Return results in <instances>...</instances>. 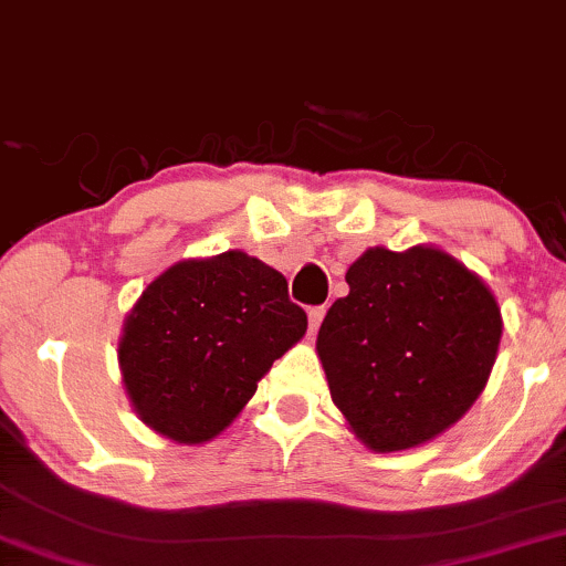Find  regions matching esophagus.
<instances>
[{"label":"esophagus","mask_w":566,"mask_h":566,"mask_svg":"<svg viewBox=\"0 0 566 566\" xmlns=\"http://www.w3.org/2000/svg\"><path fill=\"white\" fill-rule=\"evenodd\" d=\"M322 318H324V305H313V308L308 311V326H311L313 335H316V329H318V324H322Z\"/></svg>","instance_id":"1"}]
</instances>
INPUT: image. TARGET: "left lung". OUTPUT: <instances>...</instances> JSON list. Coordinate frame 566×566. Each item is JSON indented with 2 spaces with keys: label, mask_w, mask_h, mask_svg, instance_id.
I'll use <instances>...</instances> for the list:
<instances>
[{
  "label": "left lung",
  "mask_w": 566,
  "mask_h": 566,
  "mask_svg": "<svg viewBox=\"0 0 566 566\" xmlns=\"http://www.w3.org/2000/svg\"><path fill=\"white\" fill-rule=\"evenodd\" d=\"M316 350L332 400L371 451L421 446L478 400L501 343L493 292L434 248H371L345 274Z\"/></svg>",
  "instance_id": "obj_1"
}]
</instances>
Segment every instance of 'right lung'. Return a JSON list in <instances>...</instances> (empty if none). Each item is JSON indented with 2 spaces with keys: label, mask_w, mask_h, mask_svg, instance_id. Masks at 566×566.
<instances>
[{
  "label": "right lung",
  "mask_w": 566,
  "mask_h": 566,
  "mask_svg": "<svg viewBox=\"0 0 566 566\" xmlns=\"http://www.w3.org/2000/svg\"><path fill=\"white\" fill-rule=\"evenodd\" d=\"M308 329L287 279L240 250L181 261L147 284L118 345L128 398L176 442H206Z\"/></svg>",
  "instance_id": "obj_1"
}]
</instances>
